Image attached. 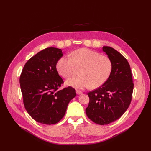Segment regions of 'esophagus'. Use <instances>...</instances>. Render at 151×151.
Returning <instances> with one entry per match:
<instances>
[{
    "mask_svg": "<svg viewBox=\"0 0 151 151\" xmlns=\"http://www.w3.org/2000/svg\"><path fill=\"white\" fill-rule=\"evenodd\" d=\"M76 93H77V94H79V95L83 94V92H82V91H79V90H77L76 91Z\"/></svg>",
    "mask_w": 151,
    "mask_h": 151,
    "instance_id": "esophagus-1",
    "label": "esophagus"
}]
</instances>
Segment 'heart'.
<instances>
[{"instance_id": "obj_1", "label": "heart", "mask_w": 151, "mask_h": 151, "mask_svg": "<svg viewBox=\"0 0 151 151\" xmlns=\"http://www.w3.org/2000/svg\"><path fill=\"white\" fill-rule=\"evenodd\" d=\"M79 76H74L66 81V84L83 89L91 86L97 88L109 78L112 70V63L108 56L88 48H80L71 53V57L63 56L57 63V69L62 77L67 78L74 74L76 67H81Z\"/></svg>"}]
</instances>
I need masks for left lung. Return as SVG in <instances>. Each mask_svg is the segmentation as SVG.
<instances>
[{
	"label": "left lung",
	"instance_id": "left-lung-1",
	"mask_svg": "<svg viewBox=\"0 0 151 151\" xmlns=\"http://www.w3.org/2000/svg\"><path fill=\"white\" fill-rule=\"evenodd\" d=\"M112 63L108 80L99 88L89 92L86 113L91 120L108 125L120 118L131 103L134 83L130 67L121 53L110 47H103Z\"/></svg>",
	"mask_w": 151,
	"mask_h": 151
}]
</instances>
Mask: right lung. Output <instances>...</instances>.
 I'll use <instances>...</instances> for the list:
<instances>
[{
	"instance_id": "add662e5",
	"label": "right lung",
	"mask_w": 151,
	"mask_h": 151,
	"mask_svg": "<svg viewBox=\"0 0 151 151\" xmlns=\"http://www.w3.org/2000/svg\"><path fill=\"white\" fill-rule=\"evenodd\" d=\"M63 56L61 49L45 48L26 63L19 79L23 103L27 112L43 124H55L65 115L68 104L76 96L68 86L59 89L63 83L57 70V63Z\"/></svg>"
}]
</instances>
